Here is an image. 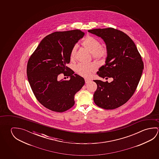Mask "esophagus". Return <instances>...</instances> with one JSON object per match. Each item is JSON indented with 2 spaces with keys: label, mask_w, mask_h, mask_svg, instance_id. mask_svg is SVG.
<instances>
[{
  "label": "esophagus",
  "mask_w": 159,
  "mask_h": 159,
  "mask_svg": "<svg viewBox=\"0 0 159 159\" xmlns=\"http://www.w3.org/2000/svg\"><path fill=\"white\" fill-rule=\"evenodd\" d=\"M91 81V80L90 79H85V83L86 84L90 83Z\"/></svg>",
  "instance_id": "esophagus-1"
}]
</instances>
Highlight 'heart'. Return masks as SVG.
<instances>
[{"label": "heart", "mask_w": 159, "mask_h": 159, "mask_svg": "<svg viewBox=\"0 0 159 159\" xmlns=\"http://www.w3.org/2000/svg\"><path fill=\"white\" fill-rule=\"evenodd\" d=\"M81 44L86 49L91 52L93 57L98 60H105L108 54V49L105 45L100 44V42L98 39L91 35H87ZM76 47L74 46L72 48L70 52V59L74 60L76 58ZM96 70V66L94 64H79L76 65L75 71L80 75L85 78H89L91 75V73Z\"/></svg>", "instance_id": "1"}]
</instances>
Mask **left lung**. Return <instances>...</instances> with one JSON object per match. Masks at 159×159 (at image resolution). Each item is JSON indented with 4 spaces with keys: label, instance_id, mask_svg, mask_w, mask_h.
Returning <instances> with one entry per match:
<instances>
[{
    "label": "left lung",
    "instance_id": "obj_1",
    "mask_svg": "<svg viewBox=\"0 0 159 159\" xmlns=\"http://www.w3.org/2000/svg\"><path fill=\"white\" fill-rule=\"evenodd\" d=\"M88 31L101 37L108 49L105 64L97 74L114 79L111 83L94 80L97 84L94 102L104 109H116L134 94L143 69L142 58L133 40L122 31L112 28Z\"/></svg>",
    "mask_w": 159,
    "mask_h": 159
}]
</instances>
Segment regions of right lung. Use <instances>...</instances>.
<instances>
[{"label": "right lung", "instance_id": "obj_1", "mask_svg": "<svg viewBox=\"0 0 159 159\" xmlns=\"http://www.w3.org/2000/svg\"><path fill=\"white\" fill-rule=\"evenodd\" d=\"M84 33L80 30L56 31L45 37L31 54L26 73L31 90L38 102L47 109L62 112L75 104L74 95L85 84L83 77L66 66L70 52ZM62 73L69 81L58 80Z\"/></svg>", "mask_w": 159, "mask_h": 159}]
</instances>
